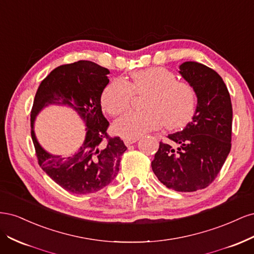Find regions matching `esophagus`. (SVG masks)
<instances>
[{"label":"esophagus","mask_w":254,"mask_h":254,"mask_svg":"<svg viewBox=\"0 0 254 254\" xmlns=\"http://www.w3.org/2000/svg\"><path fill=\"white\" fill-rule=\"evenodd\" d=\"M137 140H139V137H130V139H125L124 143L126 146H130L132 145L133 143H135Z\"/></svg>","instance_id":"34e87169"}]
</instances>
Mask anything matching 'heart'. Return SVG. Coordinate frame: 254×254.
<instances>
[{
  "mask_svg": "<svg viewBox=\"0 0 254 254\" xmlns=\"http://www.w3.org/2000/svg\"><path fill=\"white\" fill-rule=\"evenodd\" d=\"M133 94H145L140 112H129L114 123V131L127 137H139L163 124L165 128L182 127L195 111V92L189 83L162 66L134 71L126 82L114 79L105 87L102 105L110 115L124 113Z\"/></svg>",
  "mask_w": 254,
  "mask_h": 254,
  "instance_id": "obj_1",
  "label": "heart"
}]
</instances>
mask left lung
Returning <instances> with one entry per match:
<instances>
[{
	"label": "left lung",
	"instance_id": "1",
	"mask_svg": "<svg viewBox=\"0 0 254 254\" xmlns=\"http://www.w3.org/2000/svg\"><path fill=\"white\" fill-rule=\"evenodd\" d=\"M179 68L197 96L196 110L186 128L168 134V143L160 142L151 167L166 188L195 191L214 181L231 150L232 104L211 67L187 61Z\"/></svg>",
	"mask_w": 254,
	"mask_h": 254
}]
</instances>
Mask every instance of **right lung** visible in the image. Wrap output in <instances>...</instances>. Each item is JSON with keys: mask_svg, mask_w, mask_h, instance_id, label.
Segmentation results:
<instances>
[{"mask_svg": "<svg viewBox=\"0 0 254 254\" xmlns=\"http://www.w3.org/2000/svg\"><path fill=\"white\" fill-rule=\"evenodd\" d=\"M109 73L108 68L87 60L60 65L41 81L34 99L30 133L38 163L54 181L73 194L95 193L108 186L117 177L127 149L120 136L110 137L107 133L109 122L103 114L101 97L109 83ZM49 104L70 106L86 124L85 141L71 156L52 155L36 140L35 117Z\"/></svg>", "mask_w": 254, "mask_h": 254, "instance_id": "add662e5", "label": "right lung"}]
</instances>
